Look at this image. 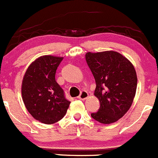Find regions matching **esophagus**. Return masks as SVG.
I'll use <instances>...</instances> for the list:
<instances>
[{
    "label": "esophagus",
    "instance_id": "obj_1",
    "mask_svg": "<svg viewBox=\"0 0 158 158\" xmlns=\"http://www.w3.org/2000/svg\"><path fill=\"white\" fill-rule=\"evenodd\" d=\"M88 97H89V94H88V93L86 92V91H82L80 95L78 97V98H79V100H82V101H84V100H86Z\"/></svg>",
    "mask_w": 158,
    "mask_h": 158
}]
</instances>
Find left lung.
<instances>
[{"instance_id":"1","label":"left lung","mask_w":158,"mask_h":158,"mask_svg":"<svg viewBox=\"0 0 158 158\" xmlns=\"http://www.w3.org/2000/svg\"><path fill=\"white\" fill-rule=\"evenodd\" d=\"M86 61L97 85L94 95L101 104L91 117L100 123H114L133 102L137 87L135 68L125 56L113 51L87 52Z\"/></svg>"}]
</instances>
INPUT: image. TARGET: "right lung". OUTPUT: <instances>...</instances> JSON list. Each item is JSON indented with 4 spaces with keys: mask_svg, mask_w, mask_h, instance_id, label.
Returning <instances> with one entry per match:
<instances>
[{
    "mask_svg": "<svg viewBox=\"0 0 158 158\" xmlns=\"http://www.w3.org/2000/svg\"><path fill=\"white\" fill-rule=\"evenodd\" d=\"M62 59L41 56L31 63L23 76V102L29 114L42 123L54 124L61 120L71 103L55 80L56 70Z\"/></svg>",
    "mask_w": 158,
    "mask_h": 158,
    "instance_id": "right-lung-1",
    "label": "right lung"
}]
</instances>
